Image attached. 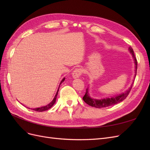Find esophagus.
Listing matches in <instances>:
<instances>
[{"mask_svg": "<svg viewBox=\"0 0 150 150\" xmlns=\"http://www.w3.org/2000/svg\"><path fill=\"white\" fill-rule=\"evenodd\" d=\"M82 72H83V69H81V68H79V69H76L73 72H72V77H73V78L74 79L78 78L81 74H82Z\"/></svg>", "mask_w": 150, "mask_h": 150, "instance_id": "esophagus-1", "label": "esophagus"}]
</instances>
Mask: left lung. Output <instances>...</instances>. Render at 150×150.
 Returning <instances> with one entry per match:
<instances>
[{
    "label": "left lung",
    "mask_w": 150,
    "mask_h": 150,
    "mask_svg": "<svg viewBox=\"0 0 150 150\" xmlns=\"http://www.w3.org/2000/svg\"><path fill=\"white\" fill-rule=\"evenodd\" d=\"M129 52L132 54V56L134 60V64H135V75H134V78L136 77V75H137V60L136 59V57L134 56L133 49L131 48V47H129ZM133 82L131 84V87L125 91V93H122V94H120L119 95H117V96H112L111 98H104V99H94L92 98L89 96V94L88 92V88L86 89V92L85 93V95L84 97L83 98L84 101L87 103L88 105L94 107V108H105L108 106H112L114 104L119 103L121 101H122L124 99H126V98L128 96V94L130 92V91L132 88Z\"/></svg>",
    "instance_id": "8db88e82"
}]
</instances>
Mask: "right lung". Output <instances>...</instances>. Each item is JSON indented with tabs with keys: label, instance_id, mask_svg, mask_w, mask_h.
Returning a JSON list of instances; mask_svg holds the SVG:
<instances>
[{
	"label": "right lung",
	"instance_id": "right-lung-1",
	"mask_svg": "<svg viewBox=\"0 0 150 150\" xmlns=\"http://www.w3.org/2000/svg\"><path fill=\"white\" fill-rule=\"evenodd\" d=\"M64 80H65V78H63V79H62V81H61L60 85H61V84L63 82V81H64ZM60 85H59V86H60ZM59 88H58V89H57V93H56V95H55V96H54V99H53V100H52L51 103H50L49 104H48L47 105H46V106H42V107H40V108H34L33 110L35 111H39V112H42V111H46V110H49V109L51 108L54 105V103H56V98H57V94H58L59 89Z\"/></svg>",
	"mask_w": 150,
	"mask_h": 150
}]
</instances>
